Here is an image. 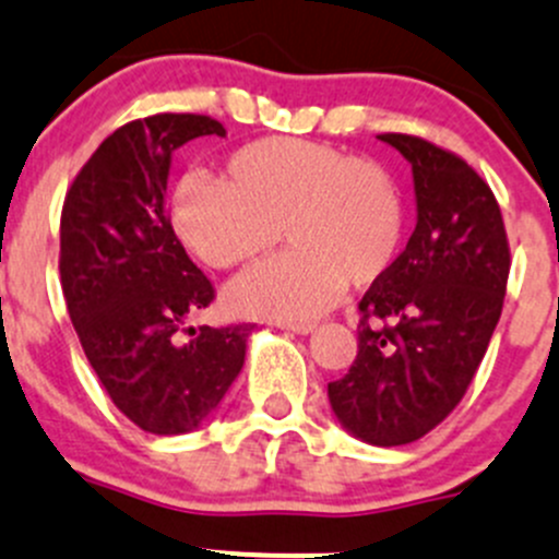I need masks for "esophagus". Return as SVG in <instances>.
Returning a JSON list of instances; mask_svg holds the SVG:
<instances>
[{"instance_id":"34e87169","label":"esophagus","mask_w":559,"mask_h":559,"mask_svg":"<svg viewBox=\"0 0 559 559\" xmlns=\"http://www.w3.org/2000/svg\"><path fill=\"white\" fill-rule=\"evenodd\" d=\"M280 329L296 331V334H309L314 329V323H304V320H277Z\"/></svg>"}]
</instances>
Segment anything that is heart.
<instances>
[{
  "mask_svg": "<svg viewBox=\"0 0 559 559\" xmlns=\"http://www.w3.org/2000/svg\"><path fill=\"white\" fill-rule=\"evenodd\" d=\"M287 236V255L241 277L239 309L314 318L347 287L394 266L405 241V203L380 163L301 138H261L225 159L223 179L192 176L174 198L179 239L214 269L261 261Z\"/></svg>",
  "mask_w": 559,
  "mask_h": 559,
  "instance_id": "b5f03b06",
  "label": "heart"
}]
</instances>
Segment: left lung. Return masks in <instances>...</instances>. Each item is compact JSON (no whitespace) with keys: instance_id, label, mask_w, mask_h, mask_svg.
I'll list each match as a JSON object with an SVG mask.
<instances>
[{"instance_id":"8db88e82","label":"left lung","mask_w":559,"mask_h":559,"mask_svg":"<svg viewBox=\"0 0 559 559\" xmlns=\"http://www.w3.org/2000/svg\"><path fill=\"white\" fill-rule=\"evenodd\" d=\"M380 141L413 165L418 223L358 301V353L329 400L347 432L405 445L467 394L502 312L511 247L491 187L460 154L405 132Z\"/></svg>"}]
</instances>
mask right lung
<instances>
[{"mask_svg":"<svg viewBox=\"0 0 559 559\" xmlns=\"http://www.w3.org/2000/svg\"><path fill=\"white\" fill-rule=\"evenodd\" d=\"M201 135L225 127L203 114L121 124L75 174L59 225V280L81 347L110 402L152 435H185L212 416L252 329H185L217 290L187 258L165 190L170 154Z\"/></svg>","mask_w":559,"mask_h":559,"instance_id":"obj_1","label":"right lung"}]
</instances>
